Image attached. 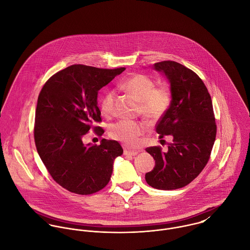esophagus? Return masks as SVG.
<instances>
[{
	"instance_id": "1",
	"label": "esophagus",
	"mask_w": 250,
	"mask_h": 250,
	"mask_svg": "<svg viewBox=\"0 0 250 250\" xmlns=\"http://www.w3.org/2000/svg\"><path fill=\"white\" fill-rule=\"evenodd\" d=\"M124 155H125V156H136V155H138V152H137V151H131V150L125 149V150H124Z\"/></svg>"
}]
</instances>
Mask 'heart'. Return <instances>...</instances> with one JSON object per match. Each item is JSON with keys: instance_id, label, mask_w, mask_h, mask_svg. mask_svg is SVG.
Instances as JSON below:
<instances>
[{"instance_id": "b5f03b06", "label": "heart", "mask_w": 250, "mask_h": 250, "mask_svg": "<svg viewBox=\"0 0 250 250\" xmlns=\"http://www.w3.org/2000/svg\"><path fill=\"white\" fill-rule=\"evenodd\" d=\"M122 87L140 102L142 113L152 121L160 119L170 107L172 94L169 86L156 85L154 79L145 74H135L129 77L122 83ZM114 98V90H107L103 95L100 107L104 114L108 115L112 112ZM145 130V125L140 121L120 120L109 126L108 135L111 139L133 147L138 144L139 138Z\"/></svg>"}]
</instances>
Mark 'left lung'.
Returning <instances> with one entry per match:
<instances>
[{"instance_id":"left-lung-1","label":"left lung","mask_w":250,"mask_h":250,"mask_svg":"<svg viewBox=\"0 0 250 250\" xmlns=\"http://www.w3.org/2000/svg\"><path fill=\"white\" fill-rule=\"evenodd\" d=\"M170 83L172 101L156 125L160 139L172 138L168 151L161 146L145 150L154 158L155 167L145 174L149 186L171 190L188 185L207 165L214 146L216 124L211 95L199 76L176 62L154 64Z\"/></svg>"}]
</instances>
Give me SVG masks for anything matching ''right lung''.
Here are the masks:
<instances>
[{
  "instance_id": "add662e5",
  "label": "right lung",
  "mask_w": 250,
  "mask_h": 250,
  "mask_svg": "<svg viewBox=\"0 0 250 250\" xmlns=\"http://www.w3.org/2000/svg\"><path fill=\"white\" fill-rule=\"evenodd\" d=\"M125 70L73 64L54 74L37 99L34 128L36 150L60 186L82 195L92 194L108 183L116 157L123 154L116 141L83 144L90 129L102 136L98 91Z\"/></svg>"
}]
</instances>
